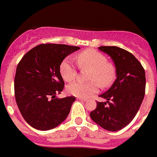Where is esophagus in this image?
<instances>
[{"instance_id": "obj_1", "label": "esophagus", "mask_w": 157, "mask_h": 157, "mask_svg": "<svg viewBox=\"0 0 157 157\" xmlns=\"http://www.w3.org/2000/svg\"><path fill=\"white\" fill-rule=\"evenodd\" d=\"M77 99H79V100H81V101H87V99H85V98H77Z\"/></svg>"}]
</instances>
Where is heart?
<instances>
[{
  "label": "heart",
  "instance_id": "heart-1",
  "mask_svg": "<svg viewBox=\"0 0 157 157\" xmlns=\"http://www.w3.org/2000/svg\"><path fill=\"white\" fill-rule=\"evenodd\" d=\"M80 69L89 70L87 84L74 82L67 87V92L79 98H87L97 92L100 88H108L116 78V68L111 62H107V57L97 50L88 49L79 53L75 57ZM61 77L66 82H71L77 77V72L68 59L62 61L59 66Z\"/></svg>",
  "mask_w": 157,
  "mask_h": 157
}]
</instances>
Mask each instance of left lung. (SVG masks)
I'll list each match as a JSON object with an SVG mask.
<instances>
[{"instance_id":"left-lung-1","label":"left lung","mask_w":157,"mask_h":157,"mask_svg":"<svg viewBox=\"0 0 157 157\" xmlns=\"http://www.w3.org/2000/svg\"><path fill=\"white\" fill-rule=\"evenodd\" d=\"M99 50L112 59L116 80L99 95L107 101L97 102L90 117L103 129L118 131L130 123L141 107L145 91V73L138 60L124 49L99 46Z\"/></svg>"}]
</instances>
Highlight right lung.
<instances>
[{"label":"right lung","mask_w":157,"mask_h":157,"mask_svg":"<svg viewBox=\"0 0 157 157\" xmlns=\"http://www.w3.org/2000/svg\"><path fill=\"white\" fill-rule=\"evenodd\" d=\"M80 49L64 44H40L29 50L16 67L15 97L22 116L33 128L49 130L69 115L76 98H58L64 88L59 66Z\"/></svg>","instance_id":"right-lung-1"}]
</instances>
